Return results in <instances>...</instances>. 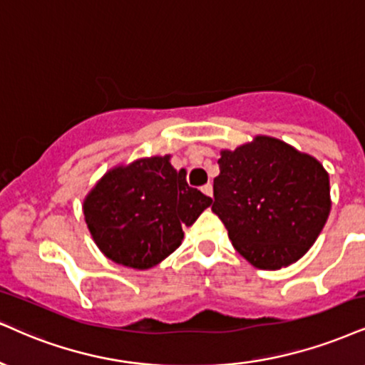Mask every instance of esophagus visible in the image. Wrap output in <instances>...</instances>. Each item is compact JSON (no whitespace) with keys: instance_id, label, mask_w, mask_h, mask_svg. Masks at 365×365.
Returning <instances> with one entry per match:
<instances>
[{"instance_id":"1","label":"esophagus","mask_w":365,"mask_h":365,"mask_svg":"<svg viewBox=\"0 0 365 365\" xmlns=\"http://www.w3.org/2000/svg\"><path fill=\"white\" fill-rule=\"evenodd\" d=\"M201 191H203L206 196L213 197V186H211V184H205V186L201 187Z\"/></svg>"}]
</instances>
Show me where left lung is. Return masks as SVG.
I'll return each mask as SVG.
<instances>
[{"instance_id":"1","label":"left lung","mask_w":365,"mask_h":365,"mask_svg":"<svg viewBox=\"0 0 365 365\" xmlns=\"http://www.w3.org/2000/svg\"><path fill=\"white\" fill-rule=\"evenodd\" d=\"M211 210L238 254L257 269L277 271L309 250L331 210L330 178L313 155L257 135L220 152Z\"/></svg>"}]
</instances>
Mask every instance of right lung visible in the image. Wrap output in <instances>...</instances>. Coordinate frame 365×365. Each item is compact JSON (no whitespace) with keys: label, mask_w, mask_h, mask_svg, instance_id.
I'll return each instance as SVG.
<instances>
[{"label":"right lung","mask_w":365,"mask_h":365,"mask_svg":"<svg viewBox=\"0 0 365 365\" xmlns=\"http://www.w3.org/2000/svg\"><path fill=\"white\" fill-rule=\"evenodd\" d=\"M213 200L187 186L186 170L170 155L118 164L93 186L83 203L84 222L103 255L125 267L150 269L181 245Z\"/></svg>","instance_id":"add662e5"}]
</instances>
